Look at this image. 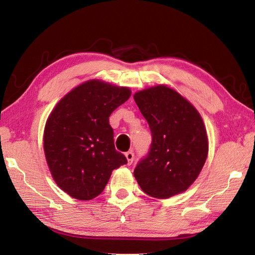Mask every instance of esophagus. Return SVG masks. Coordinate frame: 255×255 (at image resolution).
Segmentation results:
<instances>
[{"mask_svg": "<svg viewBox=\"0 0 255 255\" xmlns=\"http://www.w3.org/2000/svg\"><path fill=\"white\" fill-rule=\"evenodd\" d=\"M126 157L128 159V164L131 165L133 163V159H134V153L133 152L126 153Z\"/></svg>", "mask_w": 255, "mask_h": 255, "instance_id": "1", "label": "esophagus"}]
</instances>
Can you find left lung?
Instances as JSON below:
<instances>
[{
    "mask_svg": "<svg viewBox=\"0 0 255 255\" xmlns=\"http://www.w3.org/2000/svg\"><path fill=\"white\" fill-rule=\"evenodd\" d=\"M152 132L147 157L134 169L145 194L156 199L184 193L198 178L208 156L205 123L193 103L167 85L134 93Z\"/></svg>",
    "mask_w": 255,
    "mask_h": 255,
    "instance_id": "1",
    "label": "left lung"
}]
</instances>
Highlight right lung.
Segmentation results:
<instances>
[{
	"instance_id": "obj_1",
	"label": "right lung",
	"mask_w": 255,
	"mask_h": 255,
	"mask_svg": "<svg viewBox=\"0 0 255 255\" xmlns=\"http://www.w3.org/2000/svg\"><path fill=\"white\" fill-rule=\"evenodd\" d=\"M128 87L91 79L61 98L44 129V153L53 179L78 200L100 195L113 169L127 164L114 147L109 117L131 97Z\"/></svg>"
}]
</instances>
